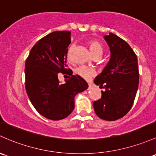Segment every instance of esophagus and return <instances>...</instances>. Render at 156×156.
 <instances>
[{"label":"esophagus","instance_id":"esophagus-1","mask_svg":"<svg viewBox=\"0 0 156 156\" xmlns=\"http://www.w3.org/2000/svg\"><path fill=\"white\" fill-rule=\"evenodd\" d=\"M88 90H91L92 88H93V86H92V84L91 83H88Z\"/></svg>","mask_w":156,"mask_h":156}]
</instances>
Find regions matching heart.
<instances>
[{
	"label": "heart",
	"mask_w": 156,
	"mask_h": 156,
	"mask_svg": "<svg viewBox=\"0 0 156 156\" xmlns=\"http://www.w3.org/2000/svg\"><path fill=\"white\" fill-rule=\"evenodd\" d=\"M88 47H89L90 51L93 55V56H96V55H99V56H101L103 54V47L102 45H101L100 42H98V41L96 40H91L90 42H88L87 43ZM70 51H71V48L69 49L68 53H67V57H69L70 55ZM75 73L78 74V75H80L81 77H82L84 79H90V77L93 76V75L96 74V72L93 69L89 68V67L84 66H80L75 70Z\"/></svg>",
	"instance_id": "b5f03b06"
}]
</instances>
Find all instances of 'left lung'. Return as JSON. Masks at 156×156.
Listing matches in <instances>:
<instances>
[{
    "mask_svg": "<svg viewBox=\"0 0 156 156\" xmlns=\"http://www.w3.org/2000/svg\"><path fill=\"white\" fill-rule=\"evenodd\" d=\"M104 39L111 57L94 79V83L105 90H101V99L93 105L99 118L114 121L124 117L133 105L138 89V64L135 53L126 41L112 33Z\"/></svg>",
    "mask_w": 156,
    "mask_h": 156,
    "instance_id": "obj_1",
    "label": "left lung"
}]
</instances>
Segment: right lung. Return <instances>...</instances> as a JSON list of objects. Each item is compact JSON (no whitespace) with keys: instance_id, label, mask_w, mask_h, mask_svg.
<instances>
[{"instance_id":"add662e5","label":"right lung","mask_w":156,"mask_h":156,"mask_svg":"<svg viewBox=\"0 0 156 156\" xmlns=\"http://www.w3.org/2000/svg\"><path fill=\"white\" fill-rule=\"evenodd\" d=\"M69 31H55L39 39L25 62V88L35 109L45 118L60 120L68 117L75 108V96L88 88L79 75L66 69ZM59 72L70 75L60 84Z\"/></svg>"}]
</instances>
